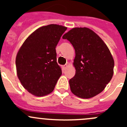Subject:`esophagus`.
<instances>
[{
	"label": "esophagus",
	"mask_w": 127,
	"mask_h": 127,
	"mask_svg": "<svg viewBox=\"0 0 127 127\" xmlns=\"http://www.w3.org/2000/svg\"><path fill=\"white\" fill-rule=\"evenodd\" d=\"M62 67H63V69L65 70V69H66V67H67V64H64V65H63V66Z\"/></svg>",
	"instance_id": "1"
}]
</instances>
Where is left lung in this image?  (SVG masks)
I'll return each mask as SVG.
<instances>
[{"label": "left lung", "instance_id": "obj_1", "mask_svg": "<svg viewBox=\"0 0 127 127\" xmlns=\"http://www.w3.org/2000/svg\"><path fill=\"white\" fill-rule=\"evenodd\" d=\"M75 49V74L69 80L73 94L90 98L100 93L114 73V61L103 40L87 28H75L63 36Z\"/></svg>", "mask_w": 127, "mask_h": 127}]
</instances>
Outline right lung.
Masks as SVG:
<instances>
[{
  "mask_svg": "<svg viewBox=\"0 0 127 127\" xmlns=\"http://www.w3.org/2000/svg\"><path fill=\"white\" fill-rule=\"evenodd\" d=\"M67 28L57 24L42 26L23 43L16 58L18 77L26 90L37 96L53 92L62 74L56 62V47Z\"/></svg>",
  "mask_w": 127,
  "mask_h": 127,
  "instance_id": "right-lung-1",
  "label": "right lung"
}]
</instances>
